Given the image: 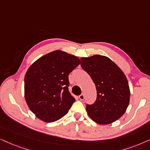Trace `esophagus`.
Here are the masks:
<instances>
[{
    "label": "esophagus",
    "mask_w": 150,
    "mask_h": 150,
    "mask_svg": "<svg viewBox=\"0 0 150 150\" xmlns=\"http://www.w3.org/2000/svg\"><path fill=\"white\" fill-rule=\"evenodd\" d=\"M84 98H85V96H84L83 93H82L81 95L79 96V99L81 100H83Z\"/></svg>",
    "instance_id": "1"
}]
</instances>
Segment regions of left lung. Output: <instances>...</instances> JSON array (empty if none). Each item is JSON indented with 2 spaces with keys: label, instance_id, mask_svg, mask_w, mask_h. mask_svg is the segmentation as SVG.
Instances as JSON below:
<instances>
[{
  "label": "left lung",
  "instance_id": "8db88e82",
  "mask_svg": "<svg viewBox=\"0 0 150 150\" xmlns=\"http://www.w3.org/2000/svg\"><path fill=\"white\" fill-rule=\"evenodd\" d=\"M81 65L95 83L97 98L86 110L92 120L109 124L120 119L128 108L130 89L124 72L108 57L97 54L81 59Z\"/></svg>",
  "mask_w": 150,
  "mask_h": 150
}]
</instances>
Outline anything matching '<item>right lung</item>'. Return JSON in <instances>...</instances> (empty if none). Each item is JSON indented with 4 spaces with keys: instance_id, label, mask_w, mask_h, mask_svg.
<instances>
[{
    "instance_id": "obj_1",
    "label": "right lung",
    "mask_w": 150,
    "mask_h": 150,
    "mask_svg": "<svg viewBox=\"0 0 150 150\" xmlns=\"http://www.w3.org/2000/svg\"><path fill=\"white\" fill-rule=\"evenodd\" d=\"M77 57L55 50L30 65L24 77V96L41 120L54 122L67 113L75 98L69 92L68 76L80 64Z\"/></svg>"
}]
</instances>
